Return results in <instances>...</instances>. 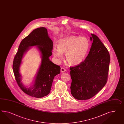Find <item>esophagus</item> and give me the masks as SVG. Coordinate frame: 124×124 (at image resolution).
<instances>
[{"label":"esophagus","mask_w":124,"mask_h":124,"mask_svg":"<svg viewBox=\"0 0 124 124\" xmlns=\"http://www.w3.org/2000/svg\"><path fill=\"white\" fill-rule=\"evenodd\" d=\"M61 73H63V72H66V70L65 69H64V68H61Z\"/></svg>","instance_id":"esophagus-1"}]
</instances>
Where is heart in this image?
Listing matches in <instances>:
<instances>
[{
    "label": "heart",
    "mask_w": 124,
    "mask_h": 124,
    "mask_svg": "<svg viewBox=\"0 0 124 124\" xmlns=\"http://www.w3.org/2000/svg\"><path fill=\"white\" fill-rule=\"evenodd\" d=\"M90 46V43L86 38L71 36L60 40L57 48L54 47L52 53L58 61L62 59L63 54H65V59L68 63L77 66L84 60Z\"/></svg>",
    "instance_id": "b5f03b06"
}]
</instances>
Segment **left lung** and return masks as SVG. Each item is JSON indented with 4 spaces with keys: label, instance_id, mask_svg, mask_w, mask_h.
Here are the masks:
<instances>
[{
    "label": "left lung",
    "instance_id": "obj_1",
    "mask_svg": "<svg viewBox=\"0 0 124 124\" xmlns=\"http://www.w3.org/2000/svg\"><path fill=\"white\" fill-rule=\"evenodd\" d=\"M90 37L92 43L84 61L70 67L71 93L76 99H90L100 91L107 83L110 61L105 46L94 34Z\"/></svg>",
    "mask_w": 124,
    "mask_h": 124
}]
</instances>
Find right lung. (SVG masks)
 <instances>
[{
  "instance_id": "right-lung-1",
  "label": "right lung",
  "mask_w": 124,
  "mask_h": 124,
  "mask_svg": "<svg viewBox=\"0 0 124 124\" xmlns=\"http://www.w3.org/2000/svg\"><path fill=\"white\" fill-rule=\"evenodd\" d=\"M35 46L40 51L41 63L32 86L25 87L21 82L20 66L23 55L32 46ZM53 42L45 27L37 28L22 40L13 62V70L18 85L25 94L37 98L47 95L51 89L54 77L61 73L60 66L49 59L52 54Z\"/></svg>"
}]
</instances>
